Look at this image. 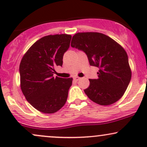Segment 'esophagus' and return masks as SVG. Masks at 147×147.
I'll list each match as a JSON object with an SVG mask.
<instances>
[{"label": "esophagus", "mask_w": 147, "mask_h": 147, "mask_svg": "<svg viewBox=\"0 0 147 147\" xmlns=\"http://www.w3.org/2000/svg\"><path fill=\"white\" fill-rule=\"evenodd\" d=\"M80 79H81L80 77H74V80H75V81H79Z\"/></svg>", "instance_id": "34e87169"}]
</instances>
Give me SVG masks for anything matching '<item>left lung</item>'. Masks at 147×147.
<instances>
[{
    "label": "left lung",
    "mask_w": 147,
    "mask_h": 147,
    "mask_svg": "<svg viewBox=\"0 0 147 147\" xmlns=\"http://www.w3.org/2000/svg\"><path fill=\"white\" fill-rule=\"evenodd\" d=\"M71 47L85 52L92 66L99 68L98 79H89L84 92L92 102L108 106L119 100L131 79L129 58L124 49L111 37L99 32L77 33Z\"/></svg>",
    "instance_id": "8db88e82"
}]
</instances>
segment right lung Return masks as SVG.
I'll list each match as a JSON object with an SVG mask.
<instances>
[{"mask_svg":"<svg viewBox=\"0 0 147 147\" xmlns=\"http://www.w3.org/2000/svg\"><path fill=\"white\" fill-rule=\"evenodd\" d=\"M68 34L48 35L35 42L22 58L19 72L25 99L36 110L54 113L64 106L72 78L53 77L70 47Z\"/></svg>","mask_w":147,"mask_h":147,"instance_id":"obj_1","label":"right lung"}]
</instances>
